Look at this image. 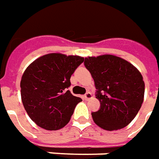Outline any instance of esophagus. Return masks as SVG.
<instances>
[{
    "label": "esophagus",
    "mask_w": 159,
    "mask_h": 159,
    "mask_svg": "<svg viewBox=\"0 0 159 159\" xmlns=\"http://www.w3.org/2000/svg\"><path fill=\"white\" fill-rule=\"evenodd\" d=\"M92 98V93L90 92H87L86 93H85V95H84V98H85V100H89L91 99Z\"/></svg>",
    "instance_id": "esophagus-1"
}]
</instances>
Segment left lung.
<instances>
[{
	"mask_svg": "<svg viewBox=\"0 0 159 159\" xmlns=\"http://www.w3.org/2000/svg\"><path fill=\"white\" fill-rule=\"evenodd\" d=\"M84 64L93 78L96 98L100 102L99 110L92 113L94 122L109 131L126 127L143 103L141 74L126 60L112 55L87 57Z\"/></svg>",
	"mask_w": 159,
	"mask_h": 159,
	"instance_id": "left-lung-1",
	"label": "left lung"
}]
</instances>
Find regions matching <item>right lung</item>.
Instances as JSON below:
<instances>
[{
    "label": "right lung",
    "mask_w": 159,
    "mask_h": 159,
    "mask_svg": "<svg viewBox=\"0 0 159 159\" xmlns=\"http://www.w3.org/2000/svg\"><path fill=\"white\" fill-rule=\"evenodd\" d=\"M84 58L52 53L34 61L23 74L20 88L28 116L46 130H57L70 121L82 99L67 89L70 78Z\"/></svg>",
    "instance_id": "right-lung-1"
}]
</instances>
